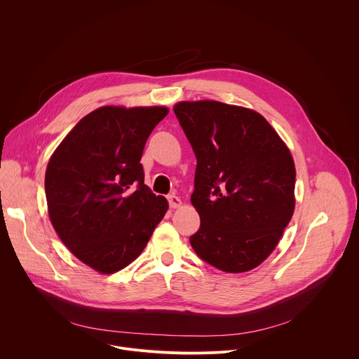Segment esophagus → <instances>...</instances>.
<instances>
[{
    "label": "esophagus",
    "instance_id": "1",
    "mask_svg": "<svg viewBox=\"0 0 359 359\" xmlns=\"http://www.w3.org/2000/svg\"><path fill=\"white\" fill-rule=\"evenodd\" d=\"M168 200H169V206H170L172 209H177V208L182 206V200H180L176 194H169V196H168Z\"/></svg>",
    "mask_w": 359,
    "mask_h": 359
}]
</instances>
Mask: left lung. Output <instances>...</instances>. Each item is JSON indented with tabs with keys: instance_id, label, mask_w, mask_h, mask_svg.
Here are the masks:
<instances>
[{
	"instance_id": "obj_1",
	"label": "left lung",
	"mask_w": 359,
	"mask_h": 359,
	"mask_svg": "<svg viewBox=\"0 0 359 359\" xmlns=\"http://www.w3.org/2000/svg\"><path fill=\"white\" fill-rule=\"evenodd\" d=\"M197 159L191 204L200 229L190 244L226 273L260 266L278 244L295 206L288 147L257 112L217 100L173 108Z\"/></svg>"
}]
</instances>
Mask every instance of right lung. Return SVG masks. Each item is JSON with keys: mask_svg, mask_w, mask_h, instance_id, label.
Instances as JSON below:
<instances>
[{"mask_svg": "<svg viewBox=\"0 0 359 359\" xmlns=\"http://www.w3.org/2000/svg\"><path fill=\"white\" fill-rule=\"evenodd\" d=\"M165 107H102L82 118L50 156L48 213L69 251L102 274L116 273L146 247L168 200L144 184V143Z\"/></svg>", "mask_w": 359, "mask_h": 359, "instance_id": "right-lung-1", "label": "right lung"}]
</instances>
